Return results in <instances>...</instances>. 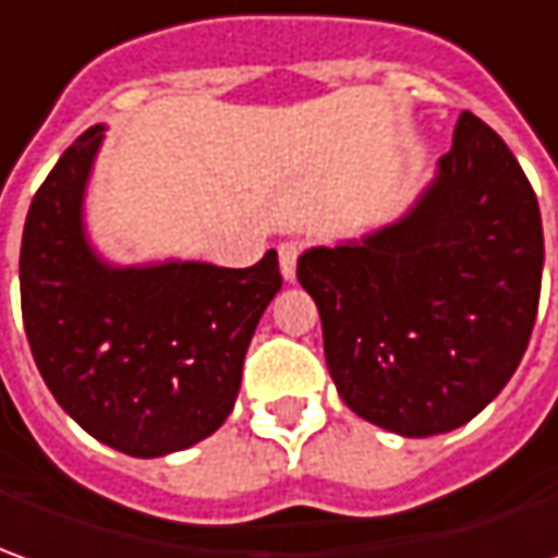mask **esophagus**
Returning a JSON list of instances; mask_svg holds the SVG:
<instances>
[{
  "label": "esophagus",
  "mask_w": 558,
  "mask_h": 558,
  "mask_svg": "<svg viewBox=\"0 0 558 558\" xmlns=\"http://www.w3.org/2000/svg\"><path fill=\"white\" fill-rule=\"evenodd\" d=\"M302 256V244L299 241H283L278 247V259H280V275L287 280H295V263Z\"/></svg>",
  "instance_id": "34e87169"
}]
</instances>
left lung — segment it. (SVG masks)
<instances>
[{
	"instance_id": "8db88e82",
	"label": "left lung",
	"mask_w": 558,
	"mask_h": 558,
	"mask_svg": "<svg viewBox=\"0 0 558 558\" xmlns=\"http://www.w3.org/2000/svg\"><path fill=\"white\" fill-rule=\"evenodd\" d=\"M541 271L537 195L473 112L403 219L295 265L339 397L400 437L454 430L501 393L532 339Z\"/></svg>"
}]
</instances>
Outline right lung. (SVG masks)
I'll use <instances>...</instances> for the list:
<instances>
[{
	"label": "right lung",
	"instance_id": "add662e5",
	"mask_svg": "<svg viewBox=\"0 0 558 558\" xmlns=\"http://www.w3.org/2000/svg\"><path fill=\"white\" fill-rule=\"evenodd\" d=\"M104 124L60 155L29 204L21 311L29 351L63 412L134 458L180 452L229 418L256 324L280 290L278 253L250 268L106 265L82 198Z\"/></svg>",
	"mask_w": 558,
	"mask_h": 558
}]
</instances>
